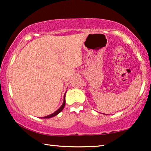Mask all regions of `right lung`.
I'll use <instances>...</instances> for the list:
<instances>
[{
  "mask_svg": "<svg viewBox=\"0 0 151 151\" xmlns=\"http://www.w3.org/2000/svg\"><path fill=\"white\" fill-rule=\"evenodd\" d=\"M65 97H64V102H63V104L62 106L60 107L59 109H58V110L54 112L52 114L49 115H47V116H45V117H43V118H50V117H54L55 115L58 114L59 113H60L62 111H63V109H64V107H65Z\"/></svg>",
  "mask_w": 151,
  "mask_h": 151,
  "instance_id": "obj_1",
  "label": "right lung"
}]
</instances>
